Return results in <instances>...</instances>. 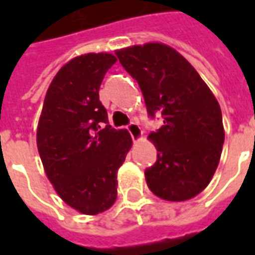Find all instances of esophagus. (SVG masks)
I'll return each instance as SVG.
<instances>
[{
    "label": "esophagus",
    "mask_w": 255,
    "mask_h": 255,
    "mask_svg": "<svg viewBox=\"0 0 255 255\" xmlns=\"http://www.w3.org/2000/svg\"><path fill=\"white\" fill-rule=\"evenodd\" d=\"M127 129L128 132L131 133V138H132L133 142H138L143 136V131H142V128L139 127L136 123H131L129 126H127Z\"/></svg>",
    "instance_id": "obj_1"
}]
</instances>
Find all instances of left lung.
<instances>
[{
    "instance_id": "1",
    "label": "left lung",
    "mask_w": 255,
    "mask_h": 255,
    "mask_svg": "<svg viewBox=\"0 0 255 255\" xmlns=\"http://www.w3.org/2000/svg\"><path fill=\"white\" fill-rule=\"evenodd\" d=\"M116 56L136 79L150 116L161 112L164 119L149 135L157 161L144 171L147 186L165 201L191 199L220 162L225 132L219 102L195 68L168 45L149 42L119 49Z\"/></svg>"
}]
</instances>
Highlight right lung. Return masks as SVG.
<instances>
[{
	"instance_id": "add662e5",
	"label": "right lung",
	"mask_w": 255,
	"mask_h": 255,
	"mask_svg": "<svg viewBox=\"0 0 255 255\" xmlns=\"http://www.w3.org/2000/svg\"><path fill=\"white\" fill-rule=\"evenodd\" d=\"M117 58L87 53L60 68L47 89L36 128L43 169L58 197L79 213H102L117 198V171L132 146L115 129L100 101V86Z\"/></svg>"
}]
</instances>
